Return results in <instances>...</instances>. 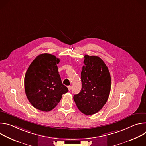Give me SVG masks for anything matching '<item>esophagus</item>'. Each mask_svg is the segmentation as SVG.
<instances>
[{"instance_id":"esophagus-1","label":"esophagus","mask_w":146,"mask_h":146,"mask_svg":"<svg viewBox=\"0 0 146 146\" xmlns=\"http://www.w3.org/2000/svg\"><path fill=\"white\" fill-rule=\"evenodd\" d=\"M68 88L69 91H71V90H72V87H71V86H68Z\"/></svg>"}]
</instances>
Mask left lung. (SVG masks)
Masks as SVG:
<instances>
[{
    "mask_svg": "<svg viewBox=\"0 0 146 146\" xmlns=\"http://www.w3.org/2000/svg\"><path fill=\"white\" fill-rule=\"evenodd\" d=\"M84 64L81 73V90L73 99L78 110L90 115L98 113L105 105L111 81L108 68L99 57L85 55Z\"/></svg>",
    "mask_w": 146,
    "mask_h": 146,
    "instance_id": "8db88e82",
    "label": "left lung"
}]
</instances>
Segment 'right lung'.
Returning <instances> with one entry per match:
<instances>
[{
  "instance_id": "obj_1",
  "label": "right lung",
  "mask_w": 146,
  "mask_h": 146,
  "mask_svg": "<svg viewBox=\"0 0 146 146\" xmlns=\"http://www.w3.org/2000/svg\"><path fill=\"white\" fill-rule=\"evenodd\" d=\"M59 61L55 55L40 54L32 61L25 73L27 97L31 105L39 110H52L60 100L62 95L68 92L59 74L56 65Z\"/></svg>"
}]
</instances>
